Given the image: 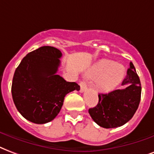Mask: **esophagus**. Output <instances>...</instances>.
Wrapping results in <instances>:
<instances>
[{"instance_id":"1","label":"esophagus","mask_w":154,"mask_h":154,"mask_svg":"<svg viewBox=\"0 0 154 154\" xmlns=\"http://www.w3.org/2000/svg\"><path fill=\"white\" fill-rule=\"evenodd\" d=\"M87 89V84L85 81L80 82V92H84Z\"/></svg>"}]
</instances>
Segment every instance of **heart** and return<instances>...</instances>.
<instances>
[{
	"label": "heart",
	"instance_id": "b5f03b06",
	"mask_svg": "<svg viewBox=\"0 0 154 154\" xmlns=\"http://www.w3.org/2000/svg\"><path fill=\"white\" fill-rule=\"evenodd\" d=\"M88 74L95 79H98V89L108 92L114 90L122 82L125 70L117 62L103 59L92 65Z\"/></svg>",
	"mask_w": 154,
	"mask_h": 154
}]
</instances>
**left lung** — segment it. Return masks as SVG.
Masks as SVG:
<instances>
[{"label":"left lung","instance_id":"left-lung-1","mask_svg":"<svg viewBox=\"0 0 154 154\" xmlns=\"http://www.w3.org/2000/svg\"><path fill=\"white\" fill-rule=\"evenodd\" d=\"M122 85L126 88L114 90L108 94L98 95V104L88 109L93 121L101 128H114L124 125L138 109L141 84L132 62H130Z\"/></svg>","mask_w":154,"mask_h":154}]
</instances>
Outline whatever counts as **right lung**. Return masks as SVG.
<instances>
[{
	"mask_svg": "<svg viewBox=\"0 0 154 154\" xmlns=\"http://www.w3.org/2000/svg\"><path fill=\"white\" fill-rule=\"evenodd\" d=\"M62 52L43 46L24 57L13 78L12 97L23 117L36 124L54 120L63 105L66 95L80 89L75 82H67L57 75Z\"/></svg>",
	"mask_w": 154,
	"mask_h": 154,
	"instance_id": "obj_1",
	"label": "right lung"
}]
</instances>
